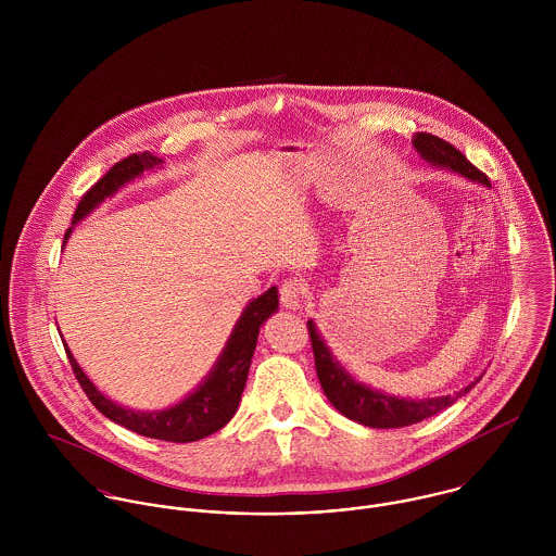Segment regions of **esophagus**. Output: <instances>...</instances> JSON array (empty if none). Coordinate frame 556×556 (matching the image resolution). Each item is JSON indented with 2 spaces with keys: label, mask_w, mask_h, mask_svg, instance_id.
I'll use <instances>...</instances> for the list:
<instances>
[{
  "label": "esophagus",
  "mask_w": 556,
  "mask_h": 556,
  "mask_svg": "<svg viewBox=\"0 0 556 556\" xmlns=\"http://www.w3.org/2000/svg\"><path fill=\"white\" fill-rule=\"evenodd\" d=\"M304 295H306V287L300 278H287L280 285V302L287 308H300Z\"/></svg>",
  "instance_id": "esophagus-1"
}]
</instances>
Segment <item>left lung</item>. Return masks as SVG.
Wrapping results in <instances>:
<instances>
[{
  "label": "left lung",
  "mask_w": 556,
  "mask_h": 556,
  "mask_svg": "<svg viewBox=\"0 0 556 556\" xmlns=\"http://www.w3.org/2000/svg\"><path fill=\"white\" fill-rule=\"evenodd\" d=\"M410 143L421 154V159L447 166L473 181H481L490 186V179L485 173H481L476 164H471L467 156L456 150L452 143L430 135V132H415ZM308 336L315 353V366L317 377L327 400L349 419L370 426V428H402L417 424L426 417H432L441 413L443 408L452 406L460 396H465L473 386L465 388L456 396L426 397V400H402V397L386 396L381 392H375L362 383H355L331 357L325 342L317 333V327L313 320H308Z\"/></svg>",
  "instance_id": "1"
}]
</instances>
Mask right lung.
Here are the masks:
<instances>
[{"label": "right lung", "mask_w": 556, "mask_h": 556, "mask_svg": "<svg viewBox=\"0 0 556 556\" xmlns=\"http://www.w3.org/2000/svg\"><path fill=\"white\" fill-rule=\"evenodd\" d=\"M162 160L150 152L130 154L128 159L115 162L106 170V175H102L80 197L73 223L87 216L100 201H104V197L113 194L122 184H126L128 179L137 177L139 173L156 166ZM71 231L73 229L66 231L64 239H68ZM276 311H278V291H276V287H271L261 298H256L254 302L248 304V308L243 311V315L233 329L231 340L227 342V349L223 351V355H220L216 368L212 370V375L207 377V381L184 402H179L166 410H156V413L130 410V408L117 406L109 397L102 396L91 386V381L83 375L77 359L73 357V353L66 346V342H64V349H66V355L71 359L73 372H75L83 392L91 400V404L102 415H106L111 421H115L137 434L150 437V439H160V441H168V443H192V441L214 434L236 415L241 392H243V386L248 379L252 353L256 346L258 327Z\"/></svg>", "instance_id": "right-lung-1"}]
</instances>
